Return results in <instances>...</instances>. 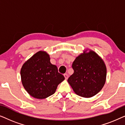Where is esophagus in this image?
<instances>
[{
    "label": "esophagus",
    "mask_w": 125,
    "mask_h": 125,
    "mask_svg": "<svg viewBox=\"0 0 125 125\" xmlns=\"http://www.w3.org/2000/svg\"><path fill=\"white\" fill-rule=\"evenodd\" d=\"M64 76L65 78V80H67L68 78V75L67 74H64Z\"/></svg>",
    "instance_id": "esophagus-1"
}]
</instances>
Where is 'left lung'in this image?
Segmentation results:
<instances>
[{"label":"left lung","mask_w":125,"mask_h":125,"mask_svg":"<svg viewBox=\"0 0 125 125\" xmlns=\"http://www.w3.org/2000/svg\"><path fill=\"white\" fill-rule=\"evenodd\" d=\"M74 73L68 82L74 93L89 98L100 92L105 85L106 67L102 59L93 51H83L72 64Z\"/></svg>","instance_id":"1"}]
</instances>
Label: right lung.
I'll use <instances>...</instances> for the list:
<instances>
[{"mask_svg": "<svg viewBox=\"0 0 125 125\" xmlns=\"http://www.w3.org/2000/svg\"><path fill=\"white\" fill-rule=\"evenodd\" d=\"M21 83L30 95L44 99L55 93L58 85L65 79L57 67L50 62L49 55L39 51L23 65L20 71Z\"/></svg>", "mask_w": 125, "mask_h": 125, "instance_id": "1", "label": "right lung"}]
</instances>
